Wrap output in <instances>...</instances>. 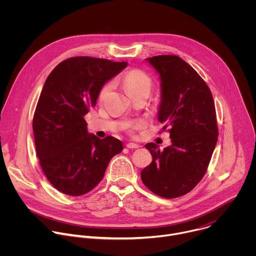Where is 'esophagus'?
Returning a JSON list of instances; mask_svg holds the SVG:
<instances>
[{
	"label": "esophagus",
	"instance_id": "obj_1",
	"mask_svg": "<svg viewBox=\"0 0 256 256\" xmlns=\"http://www.w3.org/2000/svg\"><path fill=\"white\" fill-rule=\"evenodd\" d=\"M140 147V146L138 144H134V142H128L126 144V148L128 149H138Z\"/></svg>",
	"mask_w": 256,
	"mask_h": 256
}]
</instances>
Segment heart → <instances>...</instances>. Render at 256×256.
Masks as SVG:
<instances>
[{
    "mask_svg": "<svg viewBox=\"0 0 256 256\" xmlns=\"http://www.w3.org/2000/svg\"><path fill=\"white\" fill-rule=\"evenodd\" d=\"M124 88L128 92V94L130 97H134L138 94L144 93L147 92L149 93L152 85H153V80L152 78L147 74V72L138 70V68H132L128 70L126 74L124 75L122 79ZM112 88V83L108 82L106 83L102 89L100 90L99 98L102 99L110 89ZM144 126L142 122H130L128 124V128H140Z\"/></svg>",
    "mask_w": 256,
    "mask_h": 256,
    "instance_id": "1",
    "label": "heart"
}]
</instances>
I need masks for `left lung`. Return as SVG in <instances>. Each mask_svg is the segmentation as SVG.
Segmentation results:
<instances>
[{
  "label": "left lung",
  "mask_w": 256,
  "mask_h": 256,
  "mask_svg": "<svg viewBox=\"0 0 256 256\" xmlns=\"http://www.w3.org/2000/svg\"><path fill=\"white\" fill-rule=\"evenodd\" d=\"M161 80L158 120L168 126L171 146L161 151L144 146L153 157L140 172L142 184L155 194L174 198L194 190L206 172L218 140L216 109L206 82L177 56L148 58Z\"/></svg>",
  "instance_id": "8db88e82"
}]
</instances>
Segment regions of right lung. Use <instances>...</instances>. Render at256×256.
<instances>
[{
  "label": "right lung",
  "instance_id": "obj_1",
  "mask_svg": "<svg viewBox=\"0 0 256 256\" xmlns=\"http://www.w3.org/2000/svg\"><path fill=\"white\" fill-rule=\"evenodd\" d=\"M128 66L90 56L60 62L44 85L33 116L35 148L48 180L60 192L79 196L104 176L122 142L89 134L84 116L96 105L104 84Z\"/></svg>",
  "mask_w": 256,
  "mask_h": 256
}]
</instances>
